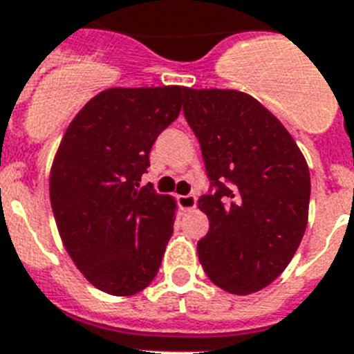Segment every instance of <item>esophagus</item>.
I'll return each mask as SVG.
<instances>
[{
    "mask_svg": "<svg viewBox=\"0 0 354 354\" xmlns=\"http://www.w3.org/2000/svg\"><path fill=\"white\" fill-rule=\"evenodd\" d=\"M196 203H198V198H196V196H192V194L178 196V205H180L181 210H185V212L194 210Z\"/></svg>",
    "mask_w": 354,
    "mask_h": 354,
    "instance_id": "obj_1",
    "label": "esophagus"
}]
</instances>
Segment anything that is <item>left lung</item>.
Returning <instances> with one entry per match:
<instances>
[{
  "label": "left lung",
  "mask_w": 354,
  "mask_h": 354,
  "mask_svg": "<svg viewBox=\"0 0 354 354\" xmlns=\"http://www.w3.org/2000/svg\"><path fill=\"white\" fill-rule=\"evenodd\" d=\"M183 113L215 187L198 199L210 223L198 242L199 262L230 294L262 290L283 272L305 235V156L279 119L245 92L187 88Z\"/></svg>",
  "instance_id": "left-lung-1"
}]
</instances>
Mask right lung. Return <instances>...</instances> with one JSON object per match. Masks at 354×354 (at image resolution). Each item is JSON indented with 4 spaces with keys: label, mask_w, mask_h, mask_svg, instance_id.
<instances>
[{
    "label": "right lung",
    "mask_w": 354,
    "mask_h": 354,
    "mask_svg": "<svg viewBox=\"0 0 354 354\" xmlns=\"http://www.w3.org/2000/svg\"><path fill=\"white\" fill-rule=\"evenodd\" d=\"M187 87H112L67 126L49 174L64 248L80 272L112 296L151 283L173 235L176 201L141 187L156 137L180 115Z\"/></svg>",
    "instance_id": "add662e5"
}]
</instances>
